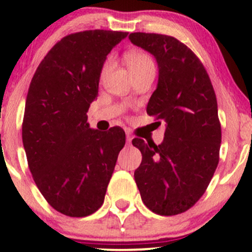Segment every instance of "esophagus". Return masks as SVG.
<instances>
[{
  "mask_svg": "<svg viewBox=\"0 0 252 252\" xmlns=\"http://www.w3.org/2000/svg\"><path fill=\"white\" fill-rule=\"evenodd\" d=\"M131 140H133V136H131V134L126 133V142H128V144H131Z\"/></svg>",
  "mask_w": 252,
  "mask_h": 252,
  "instance_id": "obj_1",
  "label": "esophagus"
}]
</instances>
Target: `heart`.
Returning a JSON list of instances; mask_svg holds the SVG:
<instances>
[{"label":"heart","instance_id":"1","mask_svg":"<svg viewBox=\"0 0 252 252\" xmlns=\"http://www.w3.org/2000/svg\"><path fill=\"white\" fill-rule=\"evenodd\" d=\"M126 61L130 73L141 72V70L146 69H155V62L151 58V56H149L145 52H141V51H133V52L126 53ZM111 58L106 60L105 64L102 67V74L107 72V69L111 65Z\"/></svg>","mask_w":252,"mask_h":252}]
</instances>
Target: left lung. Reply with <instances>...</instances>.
<instances>
[{"label":"left lung","mask_w":252,"mask_h":252,"mask_svg":"<svg viewBox=\"0 0 252 252\" xmlns=\"http://www.w3.org/2000/svg\"><path fill=\"white\" fill-rule=\"evenodd\" d=\"M129 40L156 58L158 83L146 112L166 122L159 145L133 140L142 155L134 178L149 210L179 215L204 195L220 161L217 98L201 61L179 40L146 32H131Z\"/></svg>","instance_id":"obj_1"}]
</instances>
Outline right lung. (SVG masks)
I'll use <instances>...</instances> for the list:
<instances>
[{"instance_id": "obj_1", "label": "right lung", "mask_w": 252, "mask_h": 252, "mask_svg": "<svg viewBox=\"0 0 252 252\" xmlns=\"http://www.w3.org/2000/svg\"><path fill=\"white\" fill-rule=\"evenodd\" d=\"M128 32L86 30L67 35L37 67L25 102L22 138L42 196L58 212L85 217L105 200L126 134L91 129L90 103L107 55Z\"/></svg>"}]
</instances>
